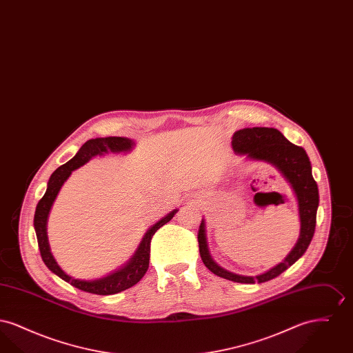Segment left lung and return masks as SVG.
Wrapping results in <instances>:
<instances>
[{
    "mask_svg": "<svg viewBox=\"0 0 353 353\" xmlns=\"http://www.w3.org/2000/svg\"><path fill=\"white\" fill-rule=\"evenodd\" d=\"M232 145L235 153L246 154L252 160L268 161L282 172V174L292 186L298 199L301 216V236L295 248L287 255L282 263L262 275L243 276L222 269L212 259L205 238V222L201 221L197 234L200 255L203 265L213 274L223 279L236 283H263L276 278L285 270L292 266L310 246L315 233L316 210L319 206L318 184L312 177L311 163L305 151L302 147L290 143L282 132L275 128L254 127L239 130L233 136Z\"/></svg>",
    "mask_w": 353,
    "mask_h": 353,
    "instance_id": "obj_1",
    "label": "left lung"
}]
</instances>
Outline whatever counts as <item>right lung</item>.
Here are the masks:
<instances>
[{
	"label": "right lung",
	"instance_id": "add662e5",
	"mask_svg": "<svg viewBox=\"0 0 353 353\" xmlns=\"http://www.w3.org/2000/svg\"><path fill=\"white\" fill-rule=\"evenodd\" d=\"M134 143L132 140L127 137H98V139H91L85 141L79 152L68 161L66 164L61 165L51 174L46 193L43 197L39 200L35 214H34V229L37 234V241H38V248L41 252L42 261L48 266V269L52 271L55 275L62 278L70 283L82 291L90 292V294H97V295H112L121 292L130 287L136 285L147 272L150 268V252H151V239L153 234L164 226L167 222L173 219L176 214L177 209L170 212L167 217L159 221L154 223L151 229L145 233L139 249L136 250L134 258L123 268L118 270L108 276H104L101 279H95V281H81V279H74L70 275H68L63 270L61 269L54 256L51 255L50 248H49V241H48V234H46V222H48V216L50 212L51 205L55 200L61 186L68 180V176L74 169L79 168L81 165L85 164L91 157L101 154L105 152H125L130 151L132 148Z\"/></svg>",
	"mask_w": 353,
	"mask_h": 353
}]
</instances>
